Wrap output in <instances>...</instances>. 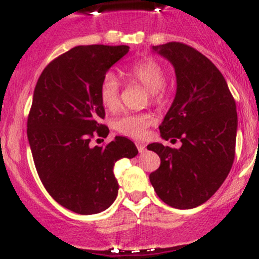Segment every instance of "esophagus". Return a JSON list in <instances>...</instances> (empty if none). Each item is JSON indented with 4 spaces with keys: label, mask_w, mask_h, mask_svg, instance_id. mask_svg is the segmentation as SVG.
Returning a JSON list of instances; mask_svg holds the SVG:
<instances>
[{
    "label": "esophagus",
    "mask_w": 259,
    "mask_h": 259,
    "mask_svg": "<svg viewBox=\"0 0 259 259\" xmlns=\"http://www.w3.org/2000/svg\"><path fill=\"white\" fill-rule=\"evenodd\" d=\"M137 148L139 150L140 154H143L145 151V145L144 144H140V143H137Z\"/></svg>",
    "instance_id": "34e87169"
}]
</instances>
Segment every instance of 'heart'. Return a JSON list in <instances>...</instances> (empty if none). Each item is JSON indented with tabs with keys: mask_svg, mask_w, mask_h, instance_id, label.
<instances>
[{
	"mask_svg": "<svg viewBox=\"0 0 259 259\" xmlns=\"http://www.w3.org/2000/svg\"><path fill=\"white\" fill-rule=\"evenodd\" d=\"M125 77L132 81L142 83L150 93L153 101L161 98V88L165 82V74L158 62L153 60H143L127 67L124 72ZM120 83L114 74H106L100 85V101L104 108L115 111L120 105L119 100ZM153 122V117L145 114H124L116 117L114 121V129L130 138H143L146 129Z\"/></svg>",
	"mask_w": 259,
	"mask_h": 259,
	"instance_id": "b5f03b06",
	"label": "heart"
}]
</instances>
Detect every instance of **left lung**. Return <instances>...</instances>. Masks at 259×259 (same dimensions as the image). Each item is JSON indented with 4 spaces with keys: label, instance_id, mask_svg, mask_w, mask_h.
<instances>
[{
    "label": "left lung",
    "instance_id": "obj_1",
    "mask_svg": "<svg viewBox=\"0 0 259 259\" xmlns=\"http://www.w3.org/2000/svg\"><path fill=\"white\" fill-rule=\"evenodd\" d=\"M151 50L173 65L177 77L160 137L179 139L182 146L149 144L160 158L149 179L164 203L190 209L207 202L231 171L238 127L236 101L221 71L195 49L168 42Z\"/></svg>",
    "mask_w": 259,
    "mask_h": 259
}]
</instances>
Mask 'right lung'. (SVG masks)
I'll return each mask as SVG.
<instances>
[{"mask_svg":"<svg viewBox=\"0 0 259 259\" xmlns=\"http://www.w3.org/2000/svg\"><path fill=\"white\" fill-rule=\"evenodd\" d=\"M129 46H76L50 62L38 77L27 120V138L36 170L49 194L77 214H96L116 199L114 165L137 156L132 140L115 137L91 146L95 132H109L100 85ZM109 134V133H108Z\"/></svg>","mask_w":259,"mask_h":259,"instance_id":"add662e5","label":"right lung"}]
</instances>
